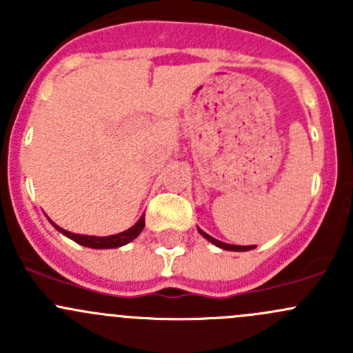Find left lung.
I'll use <instances>...</instances> for the list:
<instances>
[{"label":"left lung","mask_w":353,"mask_h":353,"mask_svg":"<svg viewBox=\"0 0 353 353\" xmlns=\"http://www.w3.org/2000/svg\"><path fill=\"white\" fill-rule=\"evenodd\" d=\"M198 232L201 234L203 237H205L206 241H210L212 244L219 245L220 249H225V251H251V249H254V245H234V244H227V243H222V241H216L213 239L212 236H208L206 232H203L201 229H198Z\"/></svg>","instance_id":"left-lung-1"}]
</instances>
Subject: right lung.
Returning <instances> with one entry per match:
<instances>
[{
	"instance_id": "right-lung-1",
	"label": "right lung",
	"mask_w": 353,
	"mask_h": 353,
	"mask_svg": "<svg viewBox=\"0 0 353 353\" xmlns=\"http://www.w3.org/2000/svg\"><path fill=\"white\" fill-rule=\"evenodd\" d=\"M52 225L56 227V230L63 234V236L70 237L73 239L74 243L85 245V248H92V249H112V248H121V245L131 243L133 239H137L140 236V232L143 230L145 227V215H141V219L134 223L131 229L124 230V232L114 234V236H108V237H95V236H81V234H73L68 232V230L61 229L59 225H56L54 222H51Z\"/></svg>"
}]
</instances>
